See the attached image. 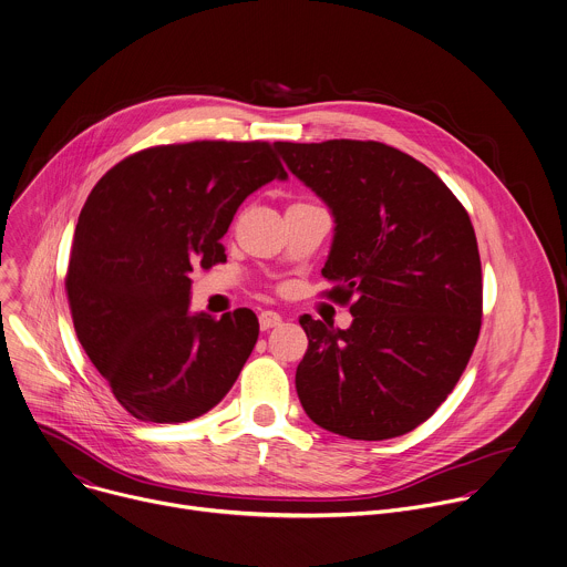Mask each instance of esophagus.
Here are the masks:
<instances>
[{
    "label": "esophagus",
    "instance_id": "34e87169",
    "mask_svg": "<svg viewBox=\"0 0 567 567\" xmlns=\"http://www.w3.org/2000/svg\"><path fill=\"white\" fill-rule=\"evenodd\" d=\"M280 322H282V318H280V313H276V311H262V313H260V329H262V331L274 329V327H278Z\"/></svg>",
    "mask_w": 567,
    "mask_h": 567
}]
</instances>
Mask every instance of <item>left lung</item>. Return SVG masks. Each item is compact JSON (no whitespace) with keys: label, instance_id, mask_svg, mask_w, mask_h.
Segmentation results:
<instances>
[{"label":"left lung","instance_id":"obj_1","mask_svg":"<svg viewBox=\"0 0 567 567\" xmlns=\"http://www.w3.org/2000/svg\"><path fill=\"white\" fill-rule=\"evenodd\" d=\"M289 171L329 205L336 238L324 298L353 322L300 316L296 369L307 416L355 441L403 436L452 394L476 347L483 278L476 234L447 184L373 140L276 142Z\"/></svg>","mask_w":567,"mask_h":567}]
</instances>
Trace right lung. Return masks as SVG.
Masks as SVG:
<instances>
[{"label":"right lung","mask_w":567,"mask_h":567,"mask_svg":"<svg viewBox=\"0 0 567 567\" xmlns=\"http://www.w3.org/2000/svg\"><path fill=\"white\" fill-rule=\"evenodd\" d=\"M274 177L287 171L269 142L196 140L137 151L93 186L66 296L78 340L133 419L194 421L234 388L258 318L188 316V276L227 260L220 238Z\"/></svg>","instance_id":"right-lung-1"}]
</instances>
